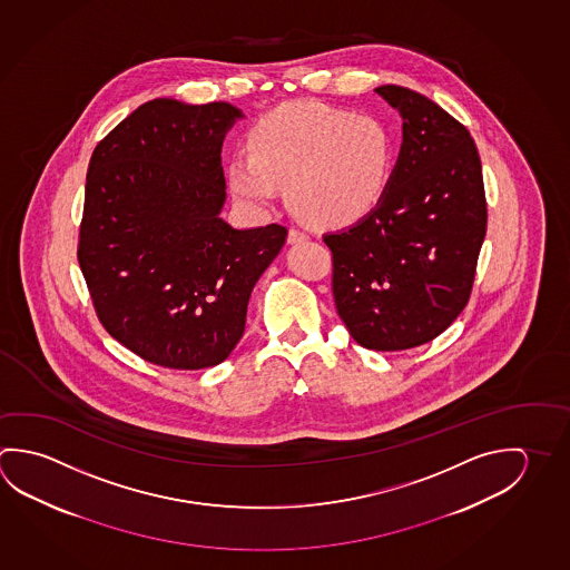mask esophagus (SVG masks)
Segmentation results:
<instances>
[{
    "mask_svg": "<svg viewBox=\"0 0 570 570\" xmlns=\"http://www.w3.org/2000/svg\"><path fill=\"white\" fill-rule=\"evenodd\" d=\"M309 236L304 230H298V228H289L288 232V242L289 244H299V242L308 240Z\"/></svg>",
    "mask_w": 570,
    "mask_h": 570,
    "instance_id": "1",
    "label": "esophagus"
}]
</instances>
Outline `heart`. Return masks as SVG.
Masks as SVG:
<instances>
[{
    "label": "heart",
    "instance_id": "heart-1",
    "mask_svg": "<svg viewBox=\"0 0 570 570\" xmlns=\"http://www.w3.org/2000/svg\"><path fill=\"white\" fill-rule=\"evenodd\" d=\"M394 140L372 114L316 101L284 104L248 131V154L228 164V188L248 208L272 206L282 184L306 220L344 228L376 210L389 190Z\"/></svg>",
    "mask_w": 570,
    "mask_h": 570
}]
</instances>
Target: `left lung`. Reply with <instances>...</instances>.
Segmentation results:
<instances>
[{
    "label": "left lung",
    "instance_id": "1",
    "mask_svg": "<svg viewBox=\"0 0 570 570\" xmlns=\"http://www.w3.org/2000/svg\"><path fill=\"white\" fill-rule=\"evenodd\" d=\"M376 91L404 120L396 168L376 210L324 242L352 338L392 352L436 338L469 304L487 198L479 150L459 120L419 91Z\"/></svg>",
    "mask_w": 570,
    "mask_h": 570
}]
</instances>
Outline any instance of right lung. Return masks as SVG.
I'll return each mask as SVG.
<instances>
[{"label":"right lung","mask_w":570,"mask_h":570,"mask_svg":"<svg viewBox=\"0 0 570 570\" xmlns=\"http://www.w3.org/2000/svg\"><path fill=\"white\" fill-rule=\"evenodd\" d=\"M242 111L226 101L158 98L96 146L86 176L78 262L101 326L164 368L230 356L252 288L278 256L281 224L222 220V141Z\"/></svg>","instance_id":"right-lung-1"}]
</instances>
